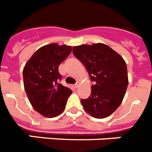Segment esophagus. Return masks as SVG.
<instances>
[{
	"label": "esophagus",
	"mask_w": 152,
	"mask_h": 152,
	"mask_svg": "<svg viewBox=\"0 0 152 152\" xmlns=\"http://www.w3.org/2000/svg\"><path fill=\"white\" fill-rule=\"evenodd\" d=\"M80 83H76V84H75V85H74V87L75 88H78L79 86H80Z\"/></svg>",
	"instance_id": "1"
}]
</instances>
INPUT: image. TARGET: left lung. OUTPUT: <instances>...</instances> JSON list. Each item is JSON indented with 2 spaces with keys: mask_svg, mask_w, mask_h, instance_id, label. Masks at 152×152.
<instances>
[{
  "mask_svg": "<svg viewBox=\"0 0 152 152\" xmlns=\"http://www.w3.org/2000/svg\"><path fill=\"white\" fill-rule=\"evenodd\" d=\"M72 52L85 66L90 80L94 82L90 96L81 100L84 110L98 119L108 117L121 105L127 90L125 61L103 43L75 46Z\"/></svg>",
  "mask_w": 152,
  "mask_h": 152,
  "instance_id": "obj_1",
  "label": "left lung"
}]
</instances>
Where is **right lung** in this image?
<instances>
[{
  "label": "right lung",
  "instance_id": "add662e5",
  "mask_svg": "<svg viewBox=\"0 0 152 152\" xmlns=\"http://www.w3.org/2000/svg\"><path fill=\"white\" fill-rule=\"evenodd\" d=\"M72 47L56 43L41 47L23 69L24 86L29 101L38 113L54 117L63 112L72 90L59 83L58 66L71 53Z\"/></svg>",
  "mask_w": 152,
  "mask_h": 152
}]
</instances>
